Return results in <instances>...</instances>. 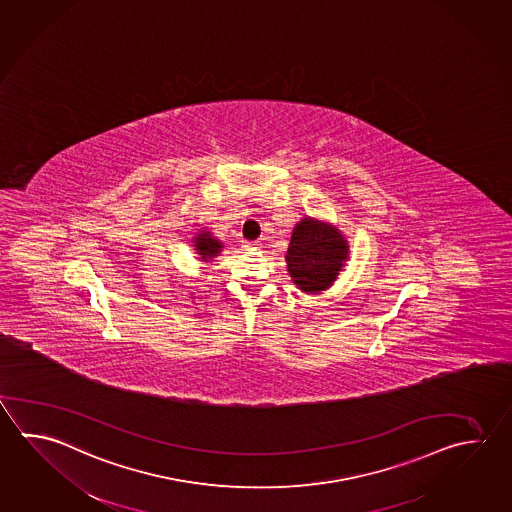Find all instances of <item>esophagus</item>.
Masks as SVG:
<instances>
[{
    "instance_id": "obj_1",
    "label": "esophagus",
    "mask_w": 512,
    "mask_h": 512,
    "mask_svg": "<svg viewBox=\"0 0 512 512\" xmlns=\"http://www.w3.org/2000/svg\"><path fill=\"white\" fill-rule=\"evenodd\" d=\"M244 248H246V250H255V248H257V242H246Z\"/></svg>"
}]
</instances>
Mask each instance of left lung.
<instances>
[{
  "label": "left lung",
  "instance_id": "left-lung-1",
  "mask_svg": "<svg viewBox=\"0 0 512 512\" xmlns=\"http://www.w3.org/2000/svg\"><path fill=\"white\" fill-rule=\"evenodd\" d=\"M286 264L293 284L302 293L328 291L349 261V244L335 224L315 217H302L286 251Z\"/></svg>",
  "mask_w": 512,
  "mask_h": 512
}]
</instances>
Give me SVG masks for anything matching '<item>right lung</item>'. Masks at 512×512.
Segmentation results:
<instances>
[{
  "label": "right lung",
  "instance_id": "obj_1",
  "mask_svg": "<svg viewBox=\"0 0 512 512\" xmlns=\"http://www.w3.org/2000/svg\"><path fill=\"white\" fill-rule=\"evenodd\" d=\"M192 242L193 250L199 255V261L201 262H210L217 259L221 255L222 248H224L221 239L213 237L212 232H208L204 228L195 233Z\"/></svg>",
  "mask_w": 512,
  "mask_h": 512
}]
</instances>
